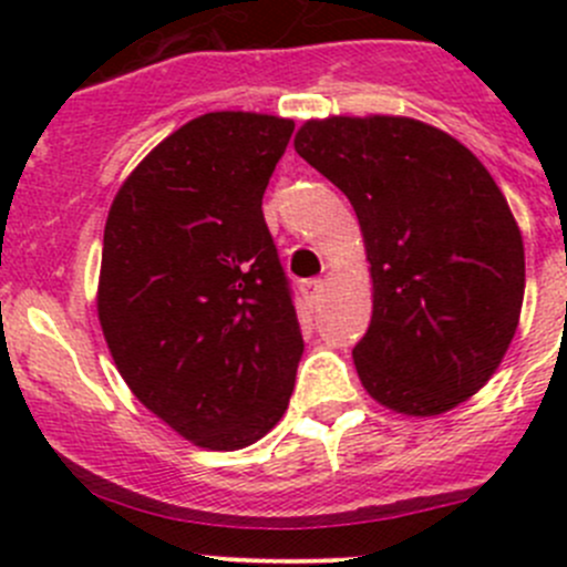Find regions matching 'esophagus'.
<instances>
[{
    "instance_id": "34e87169",
    "label": "esophagus",
    "mask_w": 567,
    "mask_h": 567,
    "mask_svg": "<svg viewBox=\"0 0 567 567\" xmlns=\"http://www.w3.org/2000/svg\"><path fill=\"white\" fill-rule=\"evenodd\" d=\"M323 290H326L323 279H310V282L301 285V293H305L307 305L310 307H318L320 301H323Z\"/></svg>"
}]
</instances>
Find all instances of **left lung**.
<instances>
[{"instance_id": "obj_1", "label": "left lung", "mask_w": 567, "mask_h": 567, "mask_svg": "<svg viewBox=\"0 0 567 567\" xmlns=\"http://www.w3.org/2000/svg\"><path fill=\"white\" fill-rule=\"evenodd\" d=\"M293 147L357 210L373 282L362 386L394 414L453 411L522 318L524 238L502 188L455 136L403 114L307 120Z\"/></svg>"}]
</instances>
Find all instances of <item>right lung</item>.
Returning a JSON list of instances; mask_svg holds the SVG:
<instances>
[{"label": "right lung", "mask_w": 567, "mask_h": 567, "mask_svg": "<svg viewBox=\"0 0 567 567\" xmlns=\"http://www.w3.org/2000/svg\"><path fill=\"white\" fill-rule=\"evenodd\" d=\"M293 120L208 112L158 142L109 208L95 307L120 375L186 442L233 453L288 409L305 340L262 192Z\"/></svg>", "instance_id": "right-lung-1"}]
</instances>
